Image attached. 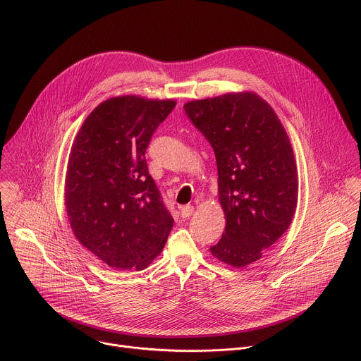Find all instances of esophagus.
Returning a JSON list of instances; mask_svg holds the SVG:
<instances>
[{
	"label": "esophagus",
	"mask_w": 361,
	"mask_h": 361,
	"mask_svg": "<svg viewBox=\"0 0 361 361\" xmlns=\"http://www.w3.org/2000/svg\"><path fill=\"white\" fill-rule=\"evenodd\" d=\"M180 212H181V216L183 218H188V216H191L192 215V212H194V207L192 205H184V207H181L180 208Z\"/></svg>",
	"instance_id": "obj_1"
}]
</instances>
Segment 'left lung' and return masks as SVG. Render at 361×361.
Returning <instances> with one entry per match:
<instances>
[{
  "label": "left lung",
  "mask_w": 361,
  "mask_h": 361,
  "mask_svg": "<svg viewBox=\"0 0 361 361\" xmlns=\"http://www.w3.org/2000/svg\"><path fill=\"white\" fill-rule=\"evenodd\" d=\"M184 110L216 160L225 231L211 255L232 268L251 265L285 233L296 211L298 167L286 130L255 92L191 100Z\"/></svg>",
  "instance_id": "1"
}]
</instances>
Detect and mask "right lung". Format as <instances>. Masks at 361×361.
<instances>
[{"label":"right lung","mask_w":361,"mask_h":361,"mask_svg":"<svg viewBox=\"0 0 361 361\" xmlns=\"http://www.w3.org/2000/svg\"><path fill=\"white\" fill-rule=\"evenodd\" d=\"M174 99L114 96L80 126L68 160L65 208L78 241L116 271H142L174 219L149 174L146 149Z\"/></svg>","instance_id":"obj_1"}]
</instances>
